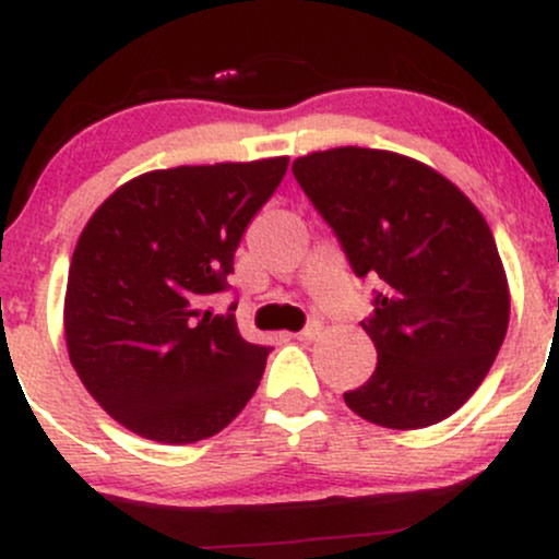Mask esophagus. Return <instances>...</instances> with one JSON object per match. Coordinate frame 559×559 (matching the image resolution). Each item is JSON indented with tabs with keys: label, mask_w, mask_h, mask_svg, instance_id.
Listing matches in <instances>:
<instances>
[{
	"label": "esophagus",
	"mask_w": 559,
	"mask_h": 559,
	"mask_svg": "<svg viewBox=\"0 0 559 559\" xmlns=\"http://www.w3.org/2000/svg\"><path fill=\"white\" fill-rule=\"evenodd\" d=\"M318 336H320V323H312V325H307L305 331L294 333V338H299V342H312V338H318Z\"/></svg>",
	"instance_id": "34e87169"
}]
</instances>
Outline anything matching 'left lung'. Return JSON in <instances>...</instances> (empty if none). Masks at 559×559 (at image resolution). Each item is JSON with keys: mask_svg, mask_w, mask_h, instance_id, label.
<instances>
[{"mask_svg": "<svg viewBox=\"0 0 559 559\" xmlns=\"http://www.w3.org/2000/svg\"><path fill=\"white\" fill-rule=\"evenodd\" d=\"M292 170L352 271L383 281L362 320L376 373L346 391V407L394 431L457 413L510 323V288L486 217L449 178L396 152L336 146L297 157Z\"/></svg>", "mask_w": 559, "mask_h": 559, "instance_id": "8db88e82", "label": "left lung"}]
</instances>
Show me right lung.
<instances>
[{
    "label": "right lung",
    "mask_w": 559,
    "mask_h": 559,
    "mask_svg": "<svg viewBox=\"0 0 559 559\" xmlns=\"http://www.w3.org/2000/svg\"><path fill=\"white\" fill-rule=\"evenodd\" d=\"M288 157L181 165L115 189L75 243L66 342L81 383L128 431L194 444L260 386L271 346L249 344L230 307H207L234 273L243 228Z\"/></svg>",
    "instance_id": "obj_1"
}]
</instances>
